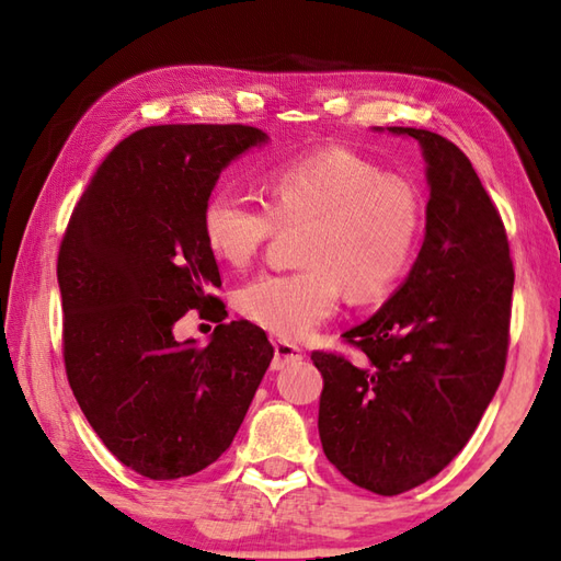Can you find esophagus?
<instances>
[{"label":"esophagus","mask_w":561,"mask_h":561,"mask_svg":"<svg viewBox=\"0 0 561 561\" xmlns=\"http://www.w3.org/2000/svg\"><path fill=\"white\" fill-rule=\"evenodd\" d=\"M304 359V350L299 344L287 342V340H274V368H284L294 362H301Z\"/></svg>","instance_id":"1"}]
</instances>
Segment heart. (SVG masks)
<instances>
[{
    "label": "heart",
    "instance_id": "b5f03b06",
    "mask_svg": "<svg viewBox=\"0 0 561 561\" xmlns=\"http://www.w3.org/2000/svg\"><path fill=\"white\" fill-rule=\"evenodd\" d=\"M270 202L233 185L209 190L202 236L209 250L241 267L279 229L304 226L294 272H260L238 289L248 320L301 340L337 311L342 287L356 301H378L398 287L420 253L426 205L402 175L342 147L274 163Z\"/></svg>",
    "mask_w": 561,
    "mask_h": 561
}]
</instances>
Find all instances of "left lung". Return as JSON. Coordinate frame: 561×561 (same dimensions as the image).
<instances>
[{
	"label": "left lung",
	"instance_id": "8db88e82",
	"mask_svg": "<svg viewBox=\"0 0 561 561\" xmlns=\"http://www.w3.org/2000/svg\"><path fill=\"white\" fill-rule=\"evenodd\" d=\"M420 141L432 195L410 277L366 323L344 332L359 359L316 350L325 458L362 490L396 496L446 468L502 383L514 262L470 159L436 133Z\"/></svg>",
	"mask_w": 561,
	"mask_h": 561
}]
</instances>
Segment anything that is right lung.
<instances>
[{"label":"right lung","instance_id":"1","mask_svg":"<svg viewBox=\"0 0 561 561\" xmlns=\"http://www.w3.org/2000/svg\"><path fill=\"white\" fill-rule=\"evenodd\" d=\"M265 141L250 125H151L115 145L71 211L57 253L71 392L113 456L149 480L209 468L241 426L274 356L231 320L202 205L221 169ZM187 310L218 323L178 343Z\"/></svg>","mask_w":561,"mask_h":561}]
</instances>
